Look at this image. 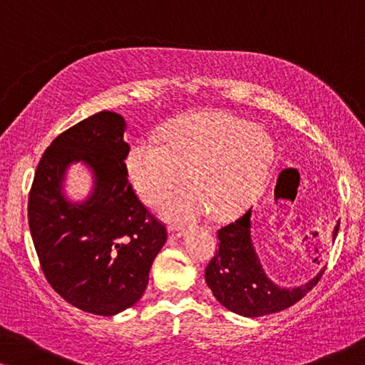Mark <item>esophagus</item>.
I'll use <instances>...</instances> for the list:
<instances>
[{
    "label": "esophagus",
    "mask_w": 365,
    "mask_h": 365,
    "mask_svg": "<svg viewBox=\"0 0 365 365\" xmlns=\"http://www.w3.org/2000/svg\"><path fill=\"white\" fill-rule=\"evenodd\" d=\"M169 236H171L173 239H181V237L186 236V231H184V229H181V227L169 226Z\"/></svg>",
    "instance_id": "obj_1"
}]
</instances>
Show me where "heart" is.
<instances>
[{
    "instance_id": "b5f03b06",
    "label": "heart",
    "mask_w": 365,
    "mask_h": 365,
    "mask_svg": "<svg viewBox=\"0 0 365 365\" xmlns=\"http://www.w3.org/2000/svg\"><path fill=\"white\" fill-rule=\"evenodd\" d=\"M276 148L269 134L224 111L179 118L161 139H138L126 156L128 176L148 206H158L187 184L194 187L169 201L164 217L192 222L212 212L229 219L256 201L271 173Z\"/></svg>"
}]
</instances>
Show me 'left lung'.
Instances as JSON below:
<instances>
[{"label":"left lung","mask_w":365,"mask_h":365,"mask_svg":"<svg viewBox=\"0 0 365 365\" xmlns=\"http://www.w3.org/2000/svg\"><path fill=\"white\" fill-rule=\"evenodd\" d=\"M252 209L237 221L219 229V251L206 267V284L219 304L244 317L281 312L306 296L321 279V269L311 281L296 287H281L264 271L251 236ZM339 224L332 232L336 241Z\"/></svg>","instance_id":"1"}]
</instances>
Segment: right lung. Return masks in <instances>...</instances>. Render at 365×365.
I'll return each mask as SVG.
<instances>
[{
	"label": "right lung",
	"mask_w": 365,
	"mask_h": 365,
	"mask_svg": "<svg viewBox=\"0 0 365 365\" xmlns=\"http://www.w3.org/2000/svg\"><path fill=\"white\" fill-rule=\"evenodd\" d=\"M126 126L121 114L101 111L59 134L29 191V231L44 276L64 301L96 316H116L141 299L168 239L128 181ZM78 162L92 173V191L73 202L66 176Z\"/></svg>",
	"instance_id": "right-lung-1"
}]
</instances>
